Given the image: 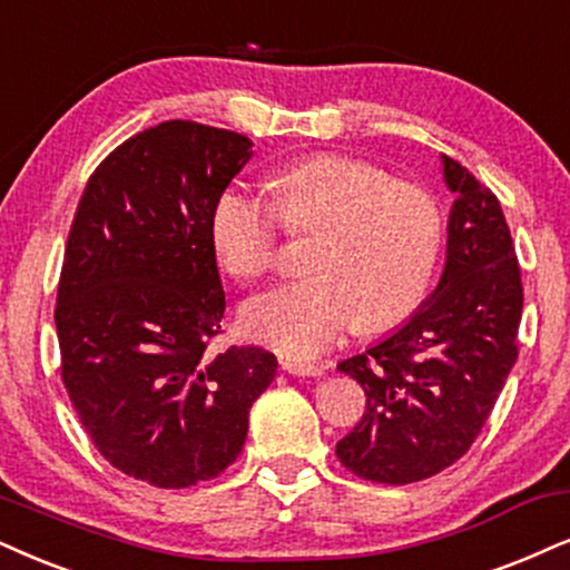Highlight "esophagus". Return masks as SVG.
<instances>
[{
	"label": "esophagus",
	"mask_w": 570,
	"mask_h": 570,
	"mask_svg": "<svg viewBox=\"0 0 570 570\" xmlns=\"http://www.w3.org/2000/svg\"><path fill=\"white\" fill-rule=\"evenodd\" d=\"M281 368L292 373V376H321L323 373V365L299 357H281Z\"/></svg>",
	"instance_id": "34e87169"
}]
</instances>
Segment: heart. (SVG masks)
I'll use <instances>...</instances> for the list:
<instances>
[{
    "instance_id": "obj_1",
    "label": "heart",
    "mask_w": 570,
    "mask_h": 570,
    "mask_svg": "<svg viewBox=\"0 0 570 570\" xmlns=\"http://www.w3.org/2000/svg\"><path fill=\"white\" fill-rule=\"evenodd\" d=\"M271 202L239 184L213 205L223 268L255 284L276 263L281 226L313 234L307 273L242 313L244 331L286 355H315L355 323L389 328L417 307L442 247V213L423 186L392 181L379 165L313 155L276 173Z\"/></svg>"
}]
</instances>
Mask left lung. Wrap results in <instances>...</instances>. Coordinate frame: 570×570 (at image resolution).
Listing matches in <instances>:
<instances>
[{
  "instance_id": "obj_1",
  "label": "left lung",
  "mask_w": 570,
  "mask_h": 570,
  "mask_svg": "<svg viewBox=\"0 0 570 570\" xmlns=\"http://www.w3.org/2000/svg\"><path fill=\"white\" fill-rule=\"evenodd\" d=\"M442 165L458 199L439 286L405 326L338 363L363 386L365 415L336 458L376 484H413L463 458L518 357L523 286L500 199L452 157Z\"/></svg>"
}]
</instances>
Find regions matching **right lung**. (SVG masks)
Here are the masks:
<instances>
[{
    "mask_svg": "<svg viewBox=\"0 0 570 570\" xmlns=\"http://www.w3.org/2000/svg\"><path fill=\"white\" fill-rule=\"evenodd\" d=\"M252 157L247 136L165 120L112 149L76 207L57 286L68 397L126 476L186 489L239 458L276 376L263 347L213 355L223 294L213 205Z\"/></svg>",
    "mask_w": 570,
    "mask_h": 570,
    "instance_id": "add662e5",
    "label": "right lung"
}]
</instances>
